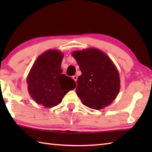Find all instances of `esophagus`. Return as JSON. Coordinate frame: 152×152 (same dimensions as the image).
Instances as JSON below:
<instances>
[{
  "instance_id": "1",
  "label": "esophagus",
  "mask_w": 152,
  "mask_h": 152,
  "mask_svg": "<svg viewBox=\"0 0 152 152\" xmlns=\"http://www.w3.org/2000/svg\"><path fill=\"white\" fill-rule=\"evenodd\" d=\"M72 79L74 80V81L76 82V81H77V80H78V76H77L76 75H75V76H72Z\"/></svg>"
}]
</instances>
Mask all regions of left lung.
Returning <instances> with one entry per match:
<instances>
[{"mask_svg": "<svg viewBox=\"0 0 152 152\" xmlns=\"http://www.w3.org/2000/svg\"><path fill=\"white\" fill-rule=\"evenodd\" d=\"M72 56L82 72L76 91L83 104L94 110L110 104L120 89L119 72L110 58L96 48L74 51Z\"/></svg>", "mask_w": 152, "mask_h": 152, "instance_id": "8db88e82", "label": "left lung"}]
</instances>
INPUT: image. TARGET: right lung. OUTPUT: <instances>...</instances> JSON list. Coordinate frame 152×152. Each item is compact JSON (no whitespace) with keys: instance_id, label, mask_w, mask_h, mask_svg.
<instances>
[{"instance_id":"obj_1","label":"right lung","mask_w":152,"mask_h":152,"mask_svg":"<svg viewBox=\"0 0 152 152\" xmlns=\"http://www.w3.org/2000/svg\"><path fill=\"white\" fill-rule=\"evenodd\" d=\"M63 59L61 51L48 50L37 58L27 76L31 98L46 108L59 104L64 96L76 88L75 82L62 74Z\"/></svg>"}]
</instances>
